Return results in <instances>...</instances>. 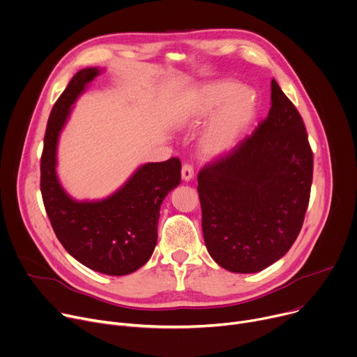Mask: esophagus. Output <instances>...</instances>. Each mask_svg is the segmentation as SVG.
<instances>
[{"mask_svg": "<svg viewBox=\"0 0 357 357\" xmlns=\"http://www.w3.org/2000/svg\"><path fill=\"white\" fill-rule=\"evenodd\" d=\"M193 176H195L193 167H191L190 164H184L183 169H181V178H183L184 181H190L191 178H193Z\"/></svg>", "mask_w": 357, "mask_h": 357, "instance_id": "34e87169", "label": "esophagus"}]
</instances>
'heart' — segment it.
Listing matches in <instances>:
<instances>
[{"label": "heart", "mask_w": 357, "mask_h": 357, "mask_svg": "<svg viewBox=\"0 0 357 357\" xmlns=\"http://www.w3.org/2000/svg\"><path fill=\"white\" fill-rule=\"evenodd\" d=\"M214 111L213 114L212 112ZM210 117L200 139V153L217 158L230 153L257 114L256 91L234 79H215L185 94L173 108L172 121L178 130L197 126Z\"/></svg>", "instance_id": "obj_1"}]
</instances>
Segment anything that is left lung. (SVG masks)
<instances>
[{
    "instance_id": "1",
    "label": "left lung",
    "mask_w": 357,
    "mask_h": 357,
    "mask_svg": "<svg viewBox=\"0 0 357 357\" xmlns=\"http://www.w3.org/2000/svg\"><path fill=\"white\" fill-rule=\"evenodd\" d=\"M270 100L255 132L197 177L207 252L233 273H257L280 260L309 204L313 153L306 127L274 78Z\"/></svg>"
}]
</instances>
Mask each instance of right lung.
<instances>
[{"label":"right lung","mask_w":357,"mask_h":357,"mask_svg":"<svg viewBox=\"0 0 357 357\" xmlns=\"http://www.w3.org/2000/svg\"><path fill=\"white\" fill-rule=\"evenodd\" d=\"M104 71L79 70L54 104L44 137L41 195L54 233L77 261L108 276H126L144 266L154 252L160 207L180 184L181 162L170 158L142 164L104 199L77 200L67 193L57 174L60 135L77 98Z\"/></svg>","instance_id":"right-lung-1"}]
</instances>
